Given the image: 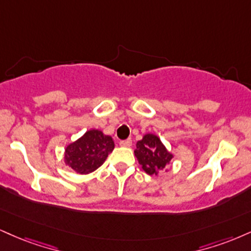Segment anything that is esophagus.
I'll list each match as a JSON object with an SVG mask.
<instances>
[{"label": "esophagus", "instance_id": "esophagus-1", "mask_svg": "<svg viewBox=\"0 0 251 251\" xmlns=\"http://www.w3.org/2000/svg\"><path fill=\"white\" fill-rule=\"evenodd\" d=\"M119 145L122 147H131V145H132V140L131 139H126V140H122L119 143Z\"/></svg>", "mask_w": 251, "mask_h": 251}]
</instances>
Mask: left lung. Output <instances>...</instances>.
Masks as SVG:
<instances>
[{
    "mask_svg": "<svg viewBox=\"0 0 251 251\" xmlns=\"http://www.w3.org/2000/svg\"><path fill=\"white\" fill-rule=\"evenodd\" d=\"M134 155L141 168L149 175H158L171 164L174 156L166 149L158 135L153 133L145 134L143 139L138 141Z\"/></svg>",
    "mask_w": 251,
    "mask_h": 251,
    "instance_id": "obj_1",
    "label": "left lung"
}]
</instances>
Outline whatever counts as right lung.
Returning <instances> with one entry per match:
<instances>
[{
	"label": "right lung",
	"instance_id": "1",
	"mask_svg": "<svg viewBox=\"0 0 251 251\" xmlns=\"http://www.w3.org/2000/svg\"><path fill=\"white\" fill-rule=\"evenodd\" d=\"M113 149L111 135L100 129H89L65 147L64 162L78 174H89L104 164Z\"/></svg>",
	"mask_w": 251,
	"mask_h": 251
}]
</instances>
